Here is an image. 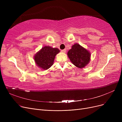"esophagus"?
I'll return each mask as SVG.
<instances>
[{"mask_svg": "<svg viewBox=\"0 0 122 122\" xmlns=\"http://www.w3.org/2000/svg\"><path fill=\"white\" fill-rule=\"evenodd\" d=\"M61 52H63V53H65L66 52V49H63V50H61Z\"/></svg>", "mask_w": 122, "mask_h": 122, "instance_id": "34e87169", "label": "esophagus"}]
</instances>
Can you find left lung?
Segmentation results:
<instances>
[{
  "mask_svg": "<svg viewBox=\"0 0 122 122\" xmlns=\"http://www.w3.org/2000/svg\"><path fill=\"white\" fill-rule=\"evenodd\" d=\"M67 55L73 64L80 69L85 67L91 61V52L78 43L73 45Z\"/></svg>",
  "mask_w": 122,
  "mask_h": 122,
  "instance_id": "8db88e82",
  "label": "left lung"
}]
</instances>
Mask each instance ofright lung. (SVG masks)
<instances>
[{"mask_svg":"<svg viewBox=\"0 0 122 122\" xmlns=\"http://www.w3.org/2000/svg\"><path fill=\"white\" fill-rule=\"evenodd\" d=\"M59 52L58 48L45 46L34 56L35 62L41 70H46L52 66L56 55Z\"/></svg>","mask_w":122,"mask_h":122,"instance_id":"add662e5","label":"right lung"}]
</instances>
